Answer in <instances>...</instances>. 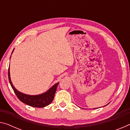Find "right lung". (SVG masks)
Here are the masks:
<instances>
[{"label": "right lung", "mask_w": 130, "mask_h": 130, "mask_svg": "<svg viewBox=\"0 0 130 130\" xmlns=\"http://www.w3.org/2000/svg\"><path fill=\"white\" fill-rule=\"evenodd\" d=\"M8 80H9L12 89L14 90L17 98L23 103H25L26 104L30 105L31 107L42 108L49 105L52 102V101L53 100L54 94L57 90V87L58 86L59 83L54 85L51 88H50L45 93L38 94V95H28V94H24L22 92H19L14 87L10 78V68H8Z\"/></svg>", "instance_id": "add662e5"}]
</instances>
